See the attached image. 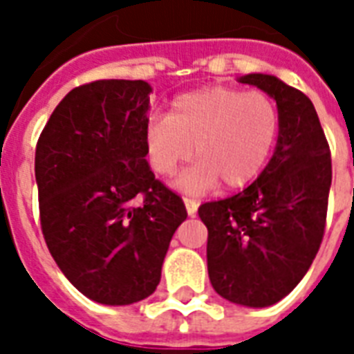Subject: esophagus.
<instances>
[{
    "label": "esophagus",
    "instance_id": "1",
    "mask_svg": "<svg viewBox=\"0 0 354 354\" xmlns=\"http://www.w3.org/2000/svg\"><path fill=\"white\" fill-rule=\"evenodd\" d=\"M183 202H185V207H187L189 216L196 215V211H198V200L191 198V196H185V198H183Z\"/></svg>",
    "mask_w": 354,
    "mask_h": 354
}]
</instances>
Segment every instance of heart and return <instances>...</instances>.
<instances>
[{
  "label": "heart",
  "mask_w": 354,
  "mask_h": 354,
  "mask_svg": "<svg viewBox=\"0 0 354 354\" xmlns=\"http://www.w3.org/2000/svg\"><path fill=\"white\" fill-rule=\"evenodd\" d=\"M279 110L266 93L205 88L172 101L169 115L150 118L145 128L147 158L156 174L172 176L193 158L178 185L204 193L216 183L244 187L268 163L279 136Z\"/></svg>",
  "instance_id": "1"
}]
</instances>
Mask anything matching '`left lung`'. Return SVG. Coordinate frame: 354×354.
Masks as SVG:
<instances>
[{
    "mask_svg": "<svg viewBox=\"0 0 354 354\" xmlns=\"http://www.w3.org/2000/svg\"><path fill=\"white\" fill-rule=\"evenodd\" d=\"M239 80L277 102V147L252 185L205 202L198 215L207 227V272L216 294L246 307H268L296 288L318 253L333 165L318 113L303 91L272 75Z\"/></svg>",
    "mask_w": 354,
    "mask_h": 354,
    "instance_id": "1",
    "label": "left lung"
}]
</instances>
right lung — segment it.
<instances>
[{"instance_id":"right-lung-1","label":"right lung","mask_w":354,"mask_h":354,"mask_svg":"<svg viewBox=\"0 0 354 354\" xmlns=\"http://www.w3.org/2000/svg\"><path fill=\"white\" fill-rule=\"evenodd\" d=\"M150 88L95 80L75 88L41 130L35 156L46 244L71 285L102 305L149 297L183 200L145 160Z\"/></svg>"}]
</instances>
